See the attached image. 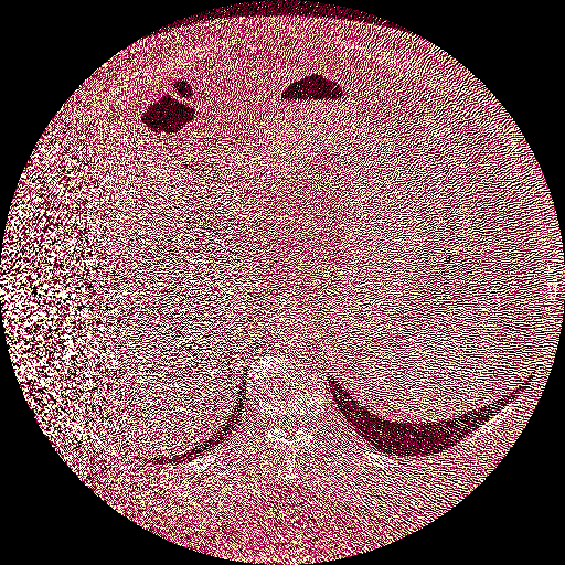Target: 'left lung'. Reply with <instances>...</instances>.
I'll return each instance as SVG.
<instances>
[{
  "instance_id": "obj_1",
  "label": "left lung",
  "mask_w": 565,
  "mask_h": 565,
  "mask_svg": "<svg viewBox=\"0 0 565 565\" xmlns=\"http://www.w3.org/2000/svg\"><path fill=\"white\" fill-rule=\"evenodd\" d=\"M333 388L331 392L338 396V403L344 407L340 411L347 415V419L359 426L363 438L373 445L382 448L386 452H396V455H428V452H440L445 448L457 445L463 440L476 428H480L484 422H488L490 415H494L503 405L509 403L511 396H505L501 401H494L492 405H484L480 409L467 411L461 417L452 419H443V422H431V424H409V422H396V419H386L377 415L375 411H370L361 405L356 396H352L349 390L342 388V384L331 382Z\"/></svg>"
}]
</instances>
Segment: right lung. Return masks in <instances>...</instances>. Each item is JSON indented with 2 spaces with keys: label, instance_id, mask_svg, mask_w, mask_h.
<instances>
[{
  "label": "right lung",
  "instance_id": "add662e5",
  "mask_svg": "<svg viewBox=\"0 0 565 565\" xmlns=\"http://www.w3.org/2000/svg\"><path fill=\"white\" fill-rule=\"evenodd\" d=\"M244 403H246V396H244V380H242V384H239V392H237V398H235V407L230 413V417L225 419V424L221 426V428L214 431L213 436L206 440V443H202L200 448H194V450H188V452H183V455H179L175 461H188V459H192V457H198V455H202V452H206V450H213L227 434H230V429L235 428V424L239 422V415H242V409H244ZM164 459H160V461H156V463H162Z\"/></svg>",
  "mask_w": 565,
  "mask_h": 565
}]
</instances>
